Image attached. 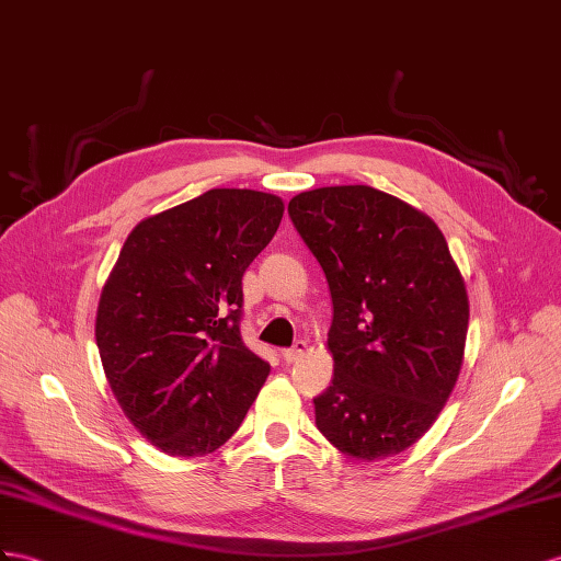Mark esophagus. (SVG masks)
Listing matches in <instances>:
<instances>
[{
    "mask_svg": "<svg viewBox=\"0 0 561 561\" xmlns=\"http://www.w3.org/2000/svg\"><path fill=\"white\" fill-rule=\"evenodd\" d=\"M306 351H308V343H306V341H296L291 348H284V351H282L284 363H289V365H291V363H298L300 357L306 355Z\"/></svg>",
    "mask_w": 561,
    "mask_h": 561,
    "instance_id": "esophagus-1",
    "label": "esophagus"
}]
</instances>
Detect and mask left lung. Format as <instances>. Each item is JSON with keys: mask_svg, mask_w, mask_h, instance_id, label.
Returning a JSON list of instances; mask_svg holds the SVG:
<instances>
[{"mask_svg": "<svg viewBox=\"0 0 561 561\" xmlns=\"http://www.w3.org/2000/svg\"><path fill=\"white\" fill-rule=\"evenodd\" d=\"M332 291L334 379L314 424L343 455L383 459L417 443L465 360L469 298L436 222L367 184L289 201Z\"/></svg>", "mask_w": 561, "mask_h": 561, "instance_id": "1", "label": "left lung"}]
</instances>
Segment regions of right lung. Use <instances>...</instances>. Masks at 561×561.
<instances>
[{"instance_id":"add662e5","label":"right lung","mask_w":561,"mask_h":561,"mask_svg":"<svg viewBox=\"0 0 561 561\" xmlns=\"http://www.w3.org/2000/svg\"><path fill=\"white\" fill-rule=\"evenodd\" d=\"M282 215L279 196L210 190L125 239L94 334L113 396L158 450H218L265 383L270 365L239 334L241 277Z\"/></svg>"}]
</instances>
